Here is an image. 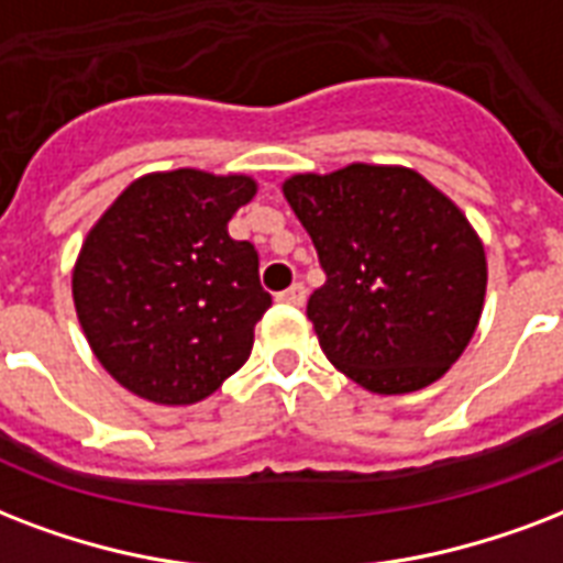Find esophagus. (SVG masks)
<instances>
[{"mask_svg": "<svg viewBox=\"0 0 563 563\" xmlns=\"http://www.w3.org/2000/svg\"><path fill=\"white\" fill-rule=\"evenodd\" d=\"M276 299L278 302H287V305H302L305 302V285L302 282H296V285H290L287 290H282Z\"/></svg>", "mask_w": 563, "mask_h": 563, "instance_id": "esophagus-1", "label": "esophagus"}]
</instances>
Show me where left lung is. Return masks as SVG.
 Returning a JSON list of instances; mask_svg holds the SVG:
<instances>
[{"label":"left lung","instance_id":"1","mask_svg":"<svg viewBox=\"0 0 563 563\" xmlns=\"http://www.w3.org/2000/svg\"><path fill=\"white\" fill-rule=\"evenodd\" d=\"M282 190L325 273L308 299L325 358L382 396L438 382L476 334L487 287L485 246L459 205L385 164L299 173Z\"/></svg>","mask_w":563,"mask_h":563}]
</instances>
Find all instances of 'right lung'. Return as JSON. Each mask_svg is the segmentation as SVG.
Masks as SVG:
<instances>
[{"instance_id":"1","label":"right lung","mask_w":563,"mask_h":563,"mask_svg":"<svg viewBox=\"0 0 563 563\" xmlns=\"http://www.w3.org/2000/svg\"><path fill=\"white\" fill-rule=\"evenodd\" d=\"M250 176L150 173L87 232L73 302L90 350L141 399L194 405L246 364L273 299L258 252L229 238L255 196Z\"/></svg>"}]
</instances>
